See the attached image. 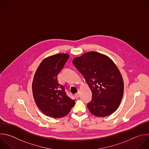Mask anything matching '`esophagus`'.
I'll return each instance as SVG.
<instances>
[{
    "mask_svg": "<svg viewBox=\"0 0 149 149\" xmlns=\"http://www.w3.org/2000/svg\"><path fill=\"white\" fill-rule=\"evenodd\" d=\"M79 96V93L78 92L75 94V97L76 98H78Z\"/></svg>",
    "mask_w": 149,
    "mask_h": 149,
    "instance_id": "obj_1",
    "label": "esophagus"
}]
</instances>
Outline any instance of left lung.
Masks as SVG:
<instances>
[{
	"label": "left lung",
	"instance_id": "1",
	"mask_svg": "<svg viewBox=\"0 0 149 149\" xmlns=\"http://www.w3.org/2000/svg\"><path fill=\"white\" fill-rule=\"evenodd\" d=\"M72 63L92 91V100L87 104L90 112L97 117L113 113L120 104L124 90L123 78L113 61L91 52L75 58Z\"/></svg>",
	"mask_w": 149,
	"mask_h": 149
}]
</instances>
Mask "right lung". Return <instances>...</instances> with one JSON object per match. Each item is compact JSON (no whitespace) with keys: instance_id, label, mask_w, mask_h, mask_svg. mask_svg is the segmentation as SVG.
<instances>
[{"instance_id":"1","label":"right lung","mask_w":149,"mask_h":149,"mask_svg":"<svg viewBox=\"0 0 149 149\" xmlns=\"http://www.w3.org/2000/svg\"><path fill=\"white\" fill-rule=\"evenodd\" d=\"M69 57L67 54H57L47 57L40 63L34 76L32 90L34 101L43 113L52 118L66 116L75 104L57 79Z\"/></svg>"}]
</instances>
